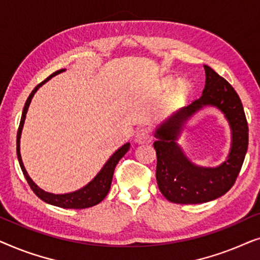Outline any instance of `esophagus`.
Returning a JSON list of instances; mask_svg holds the SVG:
<instances>
[{
    "label": "esophagus",
    "instance_id": "obj_1",
    "mask_svg": "<svg viewBox=\"0 0 260 260\" xmlns=\"http://www.w3.org/2000/svg\"><path fill=\"white\" fill-rule=\"evenodd\" d=\"M152 140V134L151 130L147 126L141 127L140 130L137 131L136 136H135V141L140 144H144V143H149Z\"/></svg>",
    "mask_w": 260,
    "mask_h": 260
}]
</instances>
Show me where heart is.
I'll use <instances>...</instances> for the list:
<instances>
[{"instance_id": "b5f03b06", "label": "heart", "mask_w": 260, "mask_h": 260, "mask_svg": "<svg viewBox=\"0 0 260 260\" xmlns=\"http://www.w3.org/2000/svg\"><path fill=\"white\" fill-rule=\"evenodd\" d=\"M188 90H189V86H188V84H186V83H181V84L179 85V92H180V93H182V94L187 93Z\"/></svg>"}]
</instances>
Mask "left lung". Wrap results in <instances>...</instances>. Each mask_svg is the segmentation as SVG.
Here are the masks:
<instances>
[{
    "mask_svg": "<svg viewBox=\"0 0 260 260\" xmlns=\"http://www.w3.org/2000/svg\"><path fill=\"white\" fill-rule=\"evenodd\" d=\"M201 97L162 123L156 131V180L167 200L175 204H202L226 194L236 182L248 147V125L243 104L225 78L209 66ZM216 106L225 113L233 129V148L226 161L216 169H204L189 162L176 140L183 123L202 106Z\"/></svg>",
    "mask_w": 260,
    "mask_h": 260,
    "instance_id": "obj_1",
    "label": "left lung"
}]
</instances>
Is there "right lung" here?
Here are the masks:
<instances>
[{
    "label": "right lung",
    "instance_id": "obj_1",
    "mask_svg": "<svg viewBox=\"0 0 260 260\" xmlns=\"http://www.w3.org/2000/svg\"><path fill=\"white\" fill-rule=\"evenodd\" d=\"M63 70H59L51 74L48 78L40 83L39 85L35 86V88L31 91V93L29 94V97L27 98L26 104H24L23 111H22V116H21V120H20V125H19V130H17V136H16V154H17V159H19L21 170H22L24 177H26L28 184L31 188V190L34 191L35 195L38 198H40L42 201L47 202V204L58 206V207L61 208H74V209H83V208H88L92 207V206L98 205L99 202L104 200V198L108 195L110 187H111V182H112V176H113V172H115V168L117 166V163L119 162V159L123 157L124 155L126 154V151L129 150L130 148V143L124 144L122 148H119L115 154H113L111 157L109 158V161L105 163V166L103 167L101 172L98 173V175L94 177L93 180L91 181L90 183L86 184L84 188L81 189L73 191V193H67V194H52V193H47V191L42 190L41 188H39L37 184H35L31 179L28 175L26 169H24V166L22 163V158H21V154H20V137H21V131H22V126L24 123V118H26V113L28 110V106H29L31 98L35 92L38 91V88L44 85L46 81L51 79L52 77H54L55 74H58L60 72H62Z\"/></svg>",
    "mask_w": 260,
    "mask_h": 260
}]
</instances>
